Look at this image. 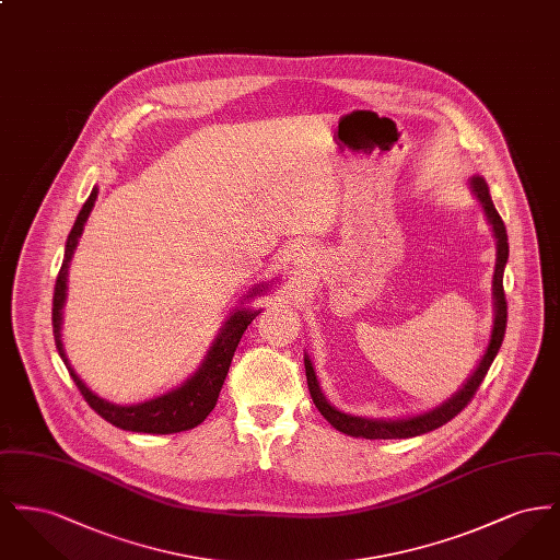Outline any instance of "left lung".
Returning <instances> with one entry per match:
<instances>
[{
  "label": "left lung",
  "mask_w": 560,
  "mask_h": 560,
  "mask_svg": "<svg viewBox=\"0 0 560 560\" xmlns=\"http://www.w3.org/2000/svg\"><path fill=\"white\" fill-rule=\"evenodd\" d=\"M470 188H472L475 197L479 199L482 212L487 215V220H489V224L493 229L495 241H498L495 243L498 245V258H495V270H493V315H495V319H493L491 338H489L487 350H485V354L480 359L479 368L466 380V384L453 395L452 399L445 400L443 405L430 409L427 413H420V416H413V418H405V420H368V418L342 413L340 409H336L334 405L327 402L323 390H320L315 368H313L308 354H304L306 382H308V390H311L313 402L317 405L320 416L336 430L350 434V436H363V439H409V436H420V434H427V432L434 430V428L447 424L450 420H453L472 400L475 393L479 390L480 382L489 372L498 350H500L502 342H504V334H506L508 304L506 293H504V267H506L508 262V235L504 220L500 218V213H498L493 201H491V195H489V187H487L485 178H480V176L470 178Z\"/></svg>",
  "instance_id": "obj_1"
}]
</instances>
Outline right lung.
I'll list each match as a JSON object with an SVG mask.
<instances>
[{
	"mask_svg": "<svg viewBox=\"0 0 560 560\" xmlns=\"http://www.w3.org/2000/svg\"><path fill=\"white\" fill-rule=\"evenodd\" d=\"M98 188H92L88 201L83 203L80 215L67 237V247H65V260L62 267L58 270L56 277V285H54L52 300V329L54 342L56 350L60 354V359L65 361L67 370L71 373L75 386L80 388L83 399L88 400V405L101 416L105 418L108 424L121 428V430H132V432H147V434H172V432H183L190 428L199 427L215 407L218 395L222 390L224 377L231 368L233 354L240 347L241 336L247 329V325L260 315V311L254 308H235V313L224 320V325L220 327V334L215 336L212 347L208 350V357L203 359V363L199 365V370L188 377L187 382H183L178 388L155 397V399L144 400L138 405H115L108 400L101 399L98 395H94L83 382L75 370L71 368L62 340H60V323H62V304L67 298V275H69V262L73 258V252L78 247L81 233H83V224L88 220V215L94 208ZM267 290V285L254 288L247 300L262 293Z\"/></svg>",
	"mask_w": 560,
	"mask_h": 560,
	"instance_id": "right-lung-1",
	"label": "right lung"
}]
</instances>
